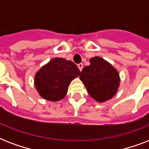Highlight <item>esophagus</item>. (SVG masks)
I'll return each mask as SVG.
<instances>
[{"label": "esophagus", "instance_id": "34e87169", "mask_svg": "<svg viewBox=\"0 0 149 149\" xmlns=\"http://www.w3.org/2000/svg\"><path fill=\"white\" fill-rule=\"evenodd\" d=\"M77 66H78V68H79V70H80V71H82V70H83V67H84L83 63H79V64L77 65Z\"/></svg>", "mask_w": 149, "mask_h": 149}]
</instances>
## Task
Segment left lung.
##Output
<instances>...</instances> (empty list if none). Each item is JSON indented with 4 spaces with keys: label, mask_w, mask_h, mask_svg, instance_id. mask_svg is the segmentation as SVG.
<instances>
[{
    "label": "left lung",
    "mask_w": 149,
    "mask_h": 149,
    "mask_svg": "<svg viewBox=\"0 0 149 149\" xmlns=\"http://www.w3.org/2000/svg\"><path fill=\"white\" fill-rule=\"evenodd\" d=\"M90 62L91 65L82 70L79 79L93 99L106 101L113 97L118 91L120 83L118 72L102 58L94 57Z\"/></svg>",
    "instance_id": "8db88e82"
}]
</instances>
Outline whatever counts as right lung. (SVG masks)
<instances>
[{
    "instance_id": "1",
    "label": "right lung",
    "mask_w": 149,
    "mask_h": 149,
    "mask_svg": "<svg viewBox=\"0 0 149 149\" xmlns=\"http://www.w3.org/2000/svg\"><path fill=\"white\" fill-rule=\"evenodd\" d=\"M79 70L72 61L55 58L36 73L35 85L43 98L58 101L65 97L70 82L79 77Z\"/></svg>"
}]
</instances>
